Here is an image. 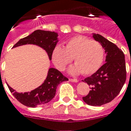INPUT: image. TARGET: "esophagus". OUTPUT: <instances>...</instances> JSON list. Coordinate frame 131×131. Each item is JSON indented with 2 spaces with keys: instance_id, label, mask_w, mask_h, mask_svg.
<instances>
[{
  "instance_id": "1",
  "label": "esophagus",
  "mask_w": 131,
  "mask_h": 131,
  "mask_svg": "<svg viewBox=\"0 0 131 131\" xmlns=\"http://www.w3.org/2000/svg\"><path fill=\"white\" fill-rule=\"evenodd\" d=\"M69 80H70V82H77L78 81V80H77V79H76V78H70Z\"/></svg>"
}]
</instances>
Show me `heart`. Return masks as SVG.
Instances as JSON below:
<instances>
[{"instance_id": "b5f03b06", "label": "heart", "mask_w": 131, "mask_h": 131, "mask_svg": "<svg viewBox=\"0 0 131 131\" xmlns=\"http://www.w3.org/2000/svg\"><path fill=\"white\" fill-rule=\"evenodd\" d=\"M51 58L55 67L61 71L64 70L74 58L76 65L70 69L71 73H82L84 76H89L101 66L104 59V49L99 42L77 35L65 42L64 48L55 46Z\"/></svg>"}]
</instances>
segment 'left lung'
I'll return each instance as SVG.
<instances>
[{
	"label": "left lung",
	"mask_w": 131,
	"mask_h": 131,
	"mask_svg": "<svg viewBox=\"0 0 131 131\" xmlns=\"http://www.w3.org/2000/svg\"><path fill=\"white\" fill-rule=\"evenodd\" d=\"M93 38L105 49L106 63L82 80L91 86V91L82 99L88 105L100 106L110 103L120 93L126 81V63L123 51L115 44L98 34Z\"/></svg>",
	"instance_id": "8db88e82"
}]
</instances>
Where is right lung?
<instances>
[{"label": "right lung", "instance_id": "add662e5", "mask_svg": "<svg viewBox=\"0 0 131 131\" xmlns=\"http://www.w3.org/2000/svg\"><path fill=\"white\" fill-rule=\"evenodd\" d=\"M57 34L56 32L38 30L29 36L19 40L13 47L26 44L36 45L45 49L49 55V59H51V53L57 45ZM67 80H68V78L63 76L62 73L57 69L50 68L45 82L42 85L30 92L19 93L9 85L7 86L9 91L17 101L27 107H35L51 101L55 97L58 84Z\"/></svg>", "mask_w": 131, "mask_h": 131}]
</instances>
